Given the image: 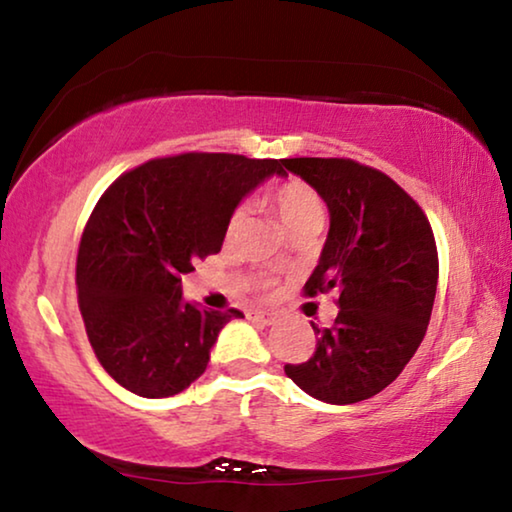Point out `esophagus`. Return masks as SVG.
<instances>
[{
	"label": "esophagus",
	"mask_w": 512,
	"mask_h": 512,
	"mask_svg": "<svg viewBox=\"0 0 512 512\" xmlns=\"http://www.w3.org/2000/svg\"><path fill=\"white\" fill-rule=\"evenodd\" d=\"M248 319L250 322H257L262 326L276 324V315H271V312H248Z\"/></svg>",
	"instance_id": "obj_1"
}]
</instances>
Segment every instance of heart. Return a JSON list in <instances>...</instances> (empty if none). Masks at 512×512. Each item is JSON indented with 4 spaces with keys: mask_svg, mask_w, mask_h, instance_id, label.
Returning a JSON list of instances; mask_svg holds the SVG:
<instances>
[{
    "mask_svg": "<svg viewBox=\"0 0 512 512\" xmlns=\"http://www.w3.org/2000/svg\"><path fill=\"white\" fill-rule=\"evenodd\" d=\"M271 202L276 204L282 223H285L287 230L294 236L308 232L317 234L326 223V204L322 200V195H319L310 183H305L301 179H289L285 183H280L278 188H273ZM246 216V207L234 209L230 220H227V241H234L236 236L241 234L243 225H246Z\"/></svg>",
    "mask_w": 512,
    "mask_h": 512,
    "instance_id": "b5f03b06",
    "label": "heart"
}]
</instances>
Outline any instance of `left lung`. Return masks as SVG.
<instances>
[{
  "label": "left lung",
  "instance_id": "obj_1",
  "mask_svg": "<svg viewBox=\"0 0 512 512\" xmlns=\"http://www.w3.org/2000/svg\"><path fill=\"white\" fill-rule=\"evenodd\" d=\"M331 213L305 296L335 294L338 317L319 329L305 363L285 372L312 398L354 404L398 379L430 324L439 280L430 220L388 174L352 158H285Z\"/></svg>",
  "mask_w": 512,
  "mask_h": 512
}]
</instances>
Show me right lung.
I'll list each match as a JSON object with an SVG mask.
<instances>
[{
    "label": "right lung",
    "mask_w": 512,
    "mask_h": 512,
    "mask_svg": "<svg viewBox=\"0 0 512 512\" xmlns=\"http://www.w3.org/2000/svg\"><path fill=\"white\" fill-rule=\"evenodd\" d=\"M282 160L239 154L154 158L101 195L75 264L89 345L105 372L142 398H170L207 370L218 333L241 312L183 301L181 276L220 253L227 220Z\"/></svg>",
    "instance_id": "right-lung-1"
}]
</instances>
